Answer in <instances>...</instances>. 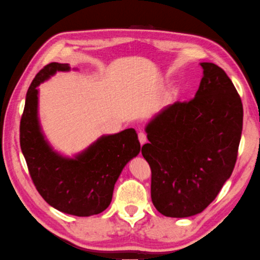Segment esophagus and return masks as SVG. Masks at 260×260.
Segmentation results:
<instances>
[{
    "label": "esophagus",
    "mask_w": 260,
    "mask_h": 260,
    "mask_svg": "<svg viewBox=\"0 0 260 260\" xmlns=\"http://www.w3.org/2000/svg\"><path fill=\"white\" fill-rule=\"evenodd\" d=\"M138 139H139L140 144H142V145H144V144H145V143H146V140H147V138H146V135L144 134V133H142V131H140V133L138 134Z\"/></svg>",
    "instance_id": "34e87169"
}]
</instances>
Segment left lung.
<instances>
[{"label": "left lung", "instance_id": "8db88e82", "mask_svg": "<svg viewBox=\"0 0 260 260\" xmlns=\"http://www.w3.org/2000/svg\"><path fill=\"white\" fill-rule=\"evenodd\" d=\"M193 99L176 101L145 127L142 154L151 167V198L161 214L188 218L203 212L231 177L237 159L243 106L226 72L203 62Z\"/></svg>", "mask_w": 260, "mask_h": 260}]
</instances>
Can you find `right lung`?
I'll return each mask as SVG.
<instances>
[{"mask_svg": "<svg viewBox=\"0 0 260 260\" xmlns=\"http://www.w3.org/2000/svg\"><path fill=\"white\" fill-rule=\"evenodd\" d=\"M69 70L68 63L52 62L33 79L20 120V148L38 192L50 206L67 214L90 216L109 206L115 183L138 155L140 144L135 129H125L101 136L74 158L54 151L38 117V86L57 71Z\"/></svg>", "mask_w": 260, "mask_h": 260, "instance_id": "add662e5", "label": "right lung"}]
</instances>
